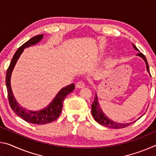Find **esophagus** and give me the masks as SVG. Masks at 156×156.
<instances>
[{
	"label": "esophagus",
	"instance_id": "34e87169",
	"mask_svg": "<svg viewBox=\"0 0 156 156\" xmlns=\"http://www.w3.org/2000/svg\"><path fill=\"white\" fill-rule=\"evenodd\" d=\"M84 84H84L83 81H79V82H78L77 83H76V87L77 88H83L84 87Z\"/></svg>",
	"mask_w": 156,
	"mask_h": 156
}]
</instances>
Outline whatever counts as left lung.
I'll return each instance as SVG.
<instances>
[{
    "mask_svg": "<svg viewBox=\"0 0 156 156\" xmlns=\"http://www.w3.org/2000/svg\"><path fill=\"white\" fill-rule=\"evenodd\" d=\"M133 48L135 49L137 51H139L138 49L133 44ZM137 56H138L140 57H141L142 59L144 60L145 63H146V66H147V72L149 73V65H148L147 62V60L146 58V57L144 56V55L142 54V53H138L137 54ZM151 76V74H150ZM91 113L92 115H93L94 118L95 119V120L96 122H98L99 124H100L101 125H103L105 126H107V127H109V128H113V129H122L126 127L129 125H131V124H133V122H135L136 121H133L132 122H129V123H118V122H113L111 119H109V118L107 117V115L105 114V113L102 112V111L101 109V108L100 107L99 105V102L98 100V96L96 94V96L94 98V100L93 102V103L91 105Z\"/></svg>",
    "mask_w": 156,
    "mask_h": 156,
    "instance_id": "8db88e82",
    "label": "left lung"
}]
</instances>
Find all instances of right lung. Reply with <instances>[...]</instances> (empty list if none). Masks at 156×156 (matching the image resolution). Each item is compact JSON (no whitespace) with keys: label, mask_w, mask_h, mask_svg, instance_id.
Returning <instances> with one entry per match:
<instances>
[{"label":"right lung","mask_w":156,"mask_h":156,"mask_svg":"<svg viewBox=\"0 0 156 156\" xmlns=\"http://www.w3.org/2000/svg\"><path fill=\"white\" fill-rule=\"evenodd\" d=\"M43 34L34 36L18 49L12 58L8 69H7L6 78H5L9 103L13 112L26 122L35 124V125H44V124L49 123L56 120L59 117L60 113H61L62 103L66 96L68 94H69L75 88L74 84H71L69 85L62 88L58 93L56 97L54 98V100H52V102L48 106L44 108L43 109L36 111V112H32V111H28L22 107H20L19 104L17 102L16 100L15 99L14 95H13L11 82H10L12 71L14 69L16 63L18 59L19 58L24 49L26 47L38 43L39 41H41L43 39Z\"/></svg>","instance_id":"add662e5"}]
</instances>
